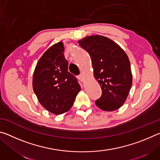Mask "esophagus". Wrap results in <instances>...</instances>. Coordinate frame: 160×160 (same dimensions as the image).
Returning <instances> with one entry per match:
<instances>
[{"label": "esophagus", "instance_id": "esophagus-1", "mask_svg": "<svg viewBox=\"0 0 160 160\" xmlns=\"http://www.w3.org/2000/svg\"><path fill=\"white\" fill-rule=\"evenodd\" d=\"M78 78L81 81V82H83V81H84V77H83V75L82 74H80L79 75H78Z\"/></svg>", "mask_w": 160, "mask_h": 160}]
</instances>
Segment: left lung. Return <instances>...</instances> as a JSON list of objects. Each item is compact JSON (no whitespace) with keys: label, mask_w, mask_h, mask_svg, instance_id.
Instances as JSON below:
<instances>
[{"label":"left lung","mask_w":160,"mask_h":160,"mask_svg":"<svg viewBox=\"0 0 160 160\" xmlns=\"http://www.w3.org/2000/svg\"><path fill=\"white\" fill-rule=\"evenodd\" d=\"M78 43L90 54L94 78L101 86L102 94L96 105L107 112L118 109L132 85L131 64L125 51L112 39L99 35L85 37Z\"/></svg>","instance_id":"1"}]
</instances>
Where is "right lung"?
<instances>
[{"label": "right lung", "mask_w": 160, "mask_h": 160, "mask_svg": "<svg viewBox=\"0 0 160 160\" xmlns=\"http://www.w3.org/2000/svg\"><path fill=\"white\" fill-rule=\"evenodd\" d=\"M63 43L46 51L35 68L32 86L35 94L48 112L59 115L68 111L81 88L78 79L68 70Z\"/></svg>", "instance_id": "add662e5"}]
</instances>
